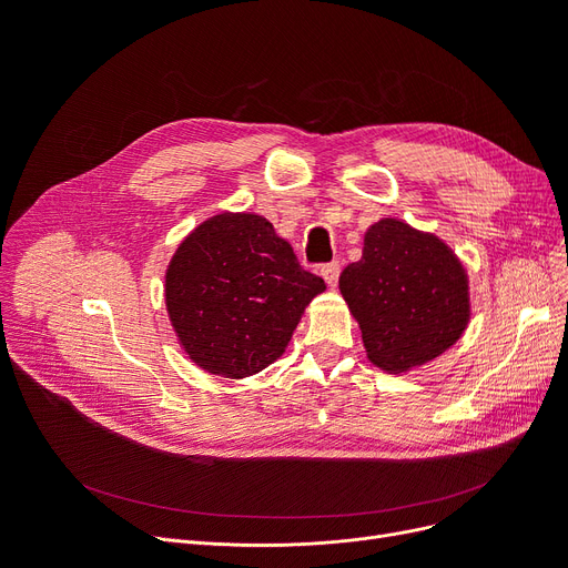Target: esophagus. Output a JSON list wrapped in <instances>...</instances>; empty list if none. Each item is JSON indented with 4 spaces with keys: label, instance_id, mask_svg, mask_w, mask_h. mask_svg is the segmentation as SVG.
I'll list each match as a JSON object with an SVG mask.
<instances>
[{
    "label": "esophagus",
    "instance_id": "esophagus-1",
    "mask_svg": "<svg viewBox=\"0 0 568 568\" xmlns=\"http://www.w3.org/2000/svg\"><path fill=\"white\" fill-rule=\"evenodd\" d=\"M320 274L322 278L326 281V285H336L338 283V276H341V264L338 262H329V264H322L320 266Z\"/></svg>",
    "mask_w": 568,
    "mask_h": 568
}]
</instances>
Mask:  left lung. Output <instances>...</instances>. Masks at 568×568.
<instances>
[{"label":"left lung","instance_id":"obj_1","mask_svg":"<svg viewBox=\"0 0 568 568\" xmlns=\"http://www.w3.org/2000/svg\"><path fill=\"white\" fill-rule=\"evenodd\" d=\"M338 287L368 362L389 375L437 359L460 341L471 317L460 257L437 234L398 219L366 230L362 260L345 266Z\"/></svg>","mask_w":568,"mask_h":568}]
</instances>
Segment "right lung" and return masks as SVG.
I'll return each mask as SVG.
<instances>
[{
	"label": "right lung",
	"mask_w": 568,
	"mask_h": 568,
	"mask_svg": "<svg viewBox=\"0 0 568 568\" xmlns=\"http://www.w3.org/2000/svg\"><path fill=\"white\" fill-rule=\"evenodd\" d=\"M324 290L274 225L251 212L202 221L165 268V308L179 345L197 368L230 379L283 356Z\"/></svg>",
	"instance_id": "obj_1"
}]
</instances>
